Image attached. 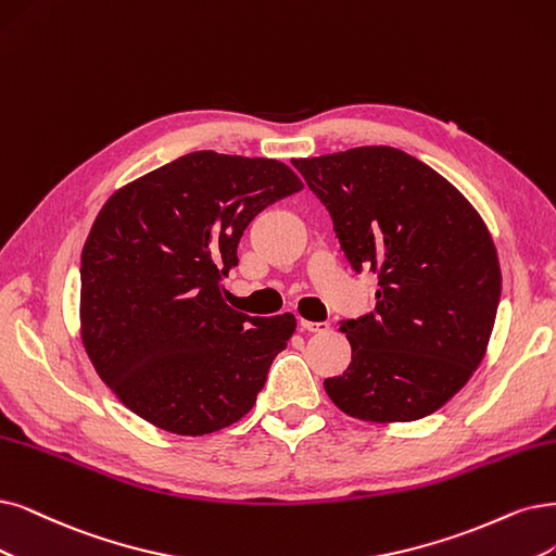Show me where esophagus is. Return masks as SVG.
Listing matches in <instances>:
<instances>
[{"label":"esophagus","mask_w":556,"mask_h":556,"mask_svg":"<svg viewBox=\"0 0 556 556\" xmlns=\"http://www.w3.org/2000/svg\"><path fill=\"white\" fill-rule=\"evenodd\" d=\"M300 325H302V330L304 332H314V334H325V332H330V323H312V320H300Z\"/></svg>","instance_id":"obj_1"}]
</instances>
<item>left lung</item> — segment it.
<instances>
[{
  "label": "left lung",
  "instance_id": "obj_1",
  "mask_svg": "<svg viewBox=\"0 0 556 556\" xmlns=\"http://www.w3.org/2000/svg\"><path fill=\"white\" fill-rule=\"evenodd\" d=\"M334 222L355 273L378 275L376 312L343 320L353 345L325 392L364 421H415L465 387L485 355L502 273L471 203L392 147L293 160Z\"/></svg>",
  "mask_w": 556,
  "mask_h": 556
}]
</instances>
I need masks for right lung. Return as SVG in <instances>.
I'll return each mask as SVG.
<instances>
[{
	"mask_svg": "<svg viewBox=\"0 0 556 556\" xmlns=\"http://www.w3.org/2000/svg\"><path fill=\"white\" fill-rule=\"evenodd\" d=\"M302 190L279 160L194 151L116 190L81 250V343L118 401L176 435H208L256 403L293 314L222 300L238 242Z\"/></svg>",
	"mask_w": 556,
	"mask_h": 556,
	"instance_id": "1",
	"label": "right lung"
}]
</instances>
